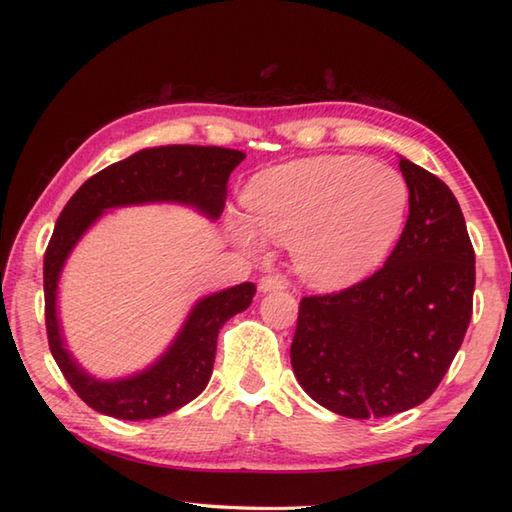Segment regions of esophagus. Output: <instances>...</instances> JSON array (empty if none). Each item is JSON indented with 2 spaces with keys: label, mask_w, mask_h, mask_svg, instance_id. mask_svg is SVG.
Segmentation results:
<instances>
[{
  "label": "esophagus",
  "mask_w": 512,
  "mask_h": 512,
  "mask_svg": "<svg viewBox=\"0 0 512 512\" xmlns=\"http://www.w3.org/2000/svg\"><path fill=\"white\" fill-rule=\"evenodd\" d=\"M288 286V279L284 275H264L259 279V290L262 292H270V290H284Z\"/></svg>",
  "instance_id": "esophagus-1"
}]
</instances>
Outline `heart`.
I'll list each match as a JSON object with an SVG mask.
<instances>
[{
  "label": "heart",
  "mask_w": 512,
  "mask_h": 512,
  "mask_svg": "<svg viewBox=\"0 0 512 512\" xmlns=\"http://www.w3.org/2000/svg\"><path fill=\"white\" fill-rule=\"evenodd\" d=\"M409 189L398 171L363 158H310L266 169L248 182L242 204L250 224L235 237L259 235L292 244L301 277L343 288L374 270L405 220Z\"/></svg>",
  "instance_id": "obj_1"
}]
</instances>
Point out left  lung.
Returning <instances> with one entry per match:
<instances>
[{"mask_svg":"<svg viewBox=\"0 0 512 512\" xmlns=\"http://www.w3.org/2000/svg\"><path fill=\"white\" fill-rule=\"evenodd\" d=\"M409 215L383 268L299 303L290 361L306 394L345 418L418 407L449 372L473 314L475 250L458 200L400 158Z\"/></svg>","mask_w":512,"mask_h":512,"instance_id":"8db88e82","label":"left lung"}]
</instances>
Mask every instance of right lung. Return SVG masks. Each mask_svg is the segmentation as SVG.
<instances>
[{"label":"right lung","mask_w":512,"mask_h":512,"mask_svg":"<svg viewBox=\"0 0 512 512\" xmlns=\"http://www.w3.org/2000/svg\"><path fill=\"white\" fill-rule=\"evenodd\" d=\"M244 160L242 151L222 147L169 145L143 149L85 180L63 206L43 255V295L50 352L61 374L92 409L118 420L165 416L202 394L213 372L222 325L250 306L255 284H239L202 299L184 323L176 343L147 372L116 383L94 380L63 350L57 323V281L65 257L105 209L123 204L171 200L193 204L206 215H222L226 182Z\"/></svg>","instance_id":"obj_1"}]
</instances>
